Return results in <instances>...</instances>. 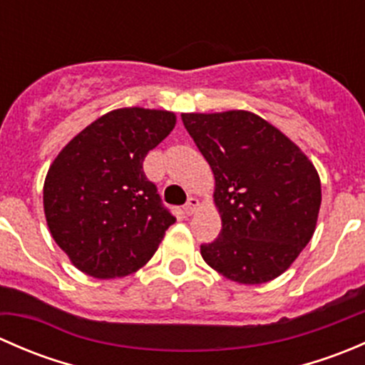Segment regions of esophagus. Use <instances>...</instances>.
Segmentation results:
<instances>
[{"label":"esophagus","mask_w":365,"mask_h":365,"mask_svg":"<svg viewBox=\"0 0 365 365\" xmlns=\"http://www.w3.org/2000/svg\"><path fill=\"white\" fill-rule=\"evenodd\" d=\"M197 206H200V201H197V197H189L187 205L183 206V213H185L187 217L192 215V213L197 210Z\"/></svg>","instance_id":"1"}]
</instances>
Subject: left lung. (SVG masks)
<instances>
[{
	"mask_svg": "<svg viewBox=\"0 0 365 365\" xmlns=\"http://www.w3.org/2000/svg\"><path fill=\"white\" fill-rule=\"evenodd\" d=\"M182 121L215 178L222 230L201 256L238 284L284 274L312 238L322 182L300 148L251 111L183 113Z\"/></svg>",
	"mask_w": 365,
	"mask_h": 365,
	"instance_id": "left-lung-1",
	"label": "left lung"
}]
</instances>
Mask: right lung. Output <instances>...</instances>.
<instances>
[{
	"mask_svg": "<svg viewBox=\"0 0 365 365\" xmlns=\"http://www.w3.org/2000/svg\"><path fill=\"white\" fill-rule=\"evenodd\" d=\"M176 114L121 108L70 139L47 171L43 213L72 264L97 279L125 277L159 249L175 217L143 171Z\"/></svg>",
	"mask_w": 365,
	"mask_h": 365,
	"instance_id": "right-lung-1",
	"label": "right lung"
}]
</instances>
